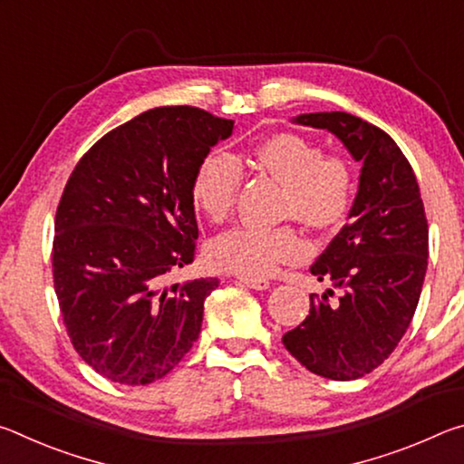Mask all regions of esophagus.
<instances>
[{
	"label": "esophagus",
	"instance_id": "esophagus-1",
	"mask_svg": "<svg viewBox=\"0 0 464 464\" xmlns=\"http://www.w3.org/2000/svg\"><path fill=\"white\" fill-rule=\"evenodd\" d=\"M239 282H243L247 288H254V290H268L270 288V282L266 278H256V276H239Z\"/></svg>",
	"mask_w": 464,
	"mask_h": 464
}]
</instances>
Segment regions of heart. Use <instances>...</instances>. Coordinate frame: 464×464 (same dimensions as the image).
<instances>
[{"label": "heart", "mask_w": 464, "mask_h": 464, "mask_svg": "<svg viewBox=\"0 0 464 464\" xmlns=\"http://www.w3.org/2000/svg\"><path fill=\"white\" fill-rule=\"evenodd\" d=\"M256 166L285 186V217H295L313 229H329L348 217L354 200V176L342 157L293 132H278L256 147ZM243 169L235 157L208 153L194 171L192 200L210 221H223L237 200ZM303 254V241L293 227L227 231L210 246L215 266L241 276H268L280 264Z\"/></svg>", "instance_id": "b5f03b06"}]
</instances>
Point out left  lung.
Listing matches in <instances>:
<instances>
[{"mask_svg": "<svg viewBox=\"0 0 464 464\" xmlns=\"http://www.w3.org/2000/svg\"><path fill=\"white\" fill-rule=\"evenodd\" d=\"M325 129L362 163L348 223L311 274L332 282L311 295L301 325L282 343L307 371L354 381L391 356L418 309L428 270V218L413 169L387 132L348 112H313L293 121Z\"/></svg>", "mask_w": 464, "mask_h": 464, "instance_id": "left-lung-1", "label": "left lung"}]
</instances>
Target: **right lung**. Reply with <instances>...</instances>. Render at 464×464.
Wrapping results in <instances>:
<instances>
[{"mask_svg":"<svg viewBox=\"0 0 464 464\" xmlns=\"http://www.w3.org/2000/svg\"><path fill=\"white\" fill-rule=\"evenodd\" d=\"M233 121L194 106L147 110L102 137L63 190L53 278L63 324L104 379L149 384L198 340L217 278L168 286L194 262L192 179Z\"/></svg>","mask_w":464,"mask_h":464,"instance_id":"1","label":"right lung"}]
</instances>
